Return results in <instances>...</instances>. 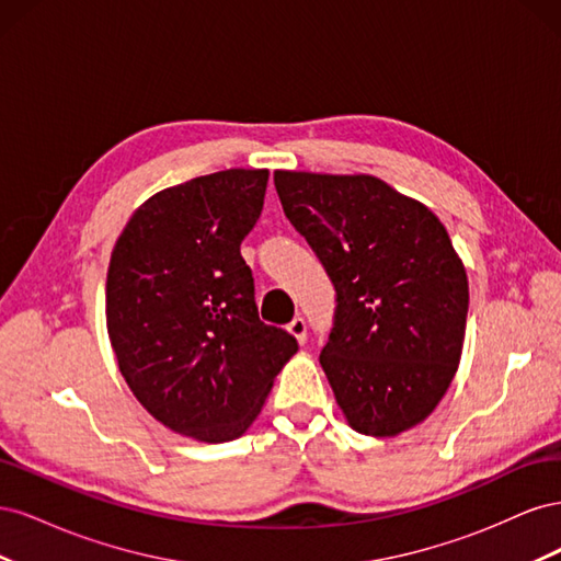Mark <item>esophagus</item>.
<instances>
[{
    "label": "esophagus",
    "mask_w": 561,
    "mask_h": 561,
    "mask_svg": "<svg viewBox=\"0 0 561 561\" xmlns=\"http://www.w3.org/2000/svg\"><path fill=\"white\" fill-rule=\"evenodd\" d=\"M287 332H290L299 344H304V342H307V320L295 318L290 325H287Z\"/></svg>",
    "instance_id": "obj_1"
}]
</instances>
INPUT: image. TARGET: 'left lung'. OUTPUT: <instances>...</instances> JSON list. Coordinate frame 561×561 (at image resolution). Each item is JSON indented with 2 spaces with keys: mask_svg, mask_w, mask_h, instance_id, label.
I'll list each match as a JSON object with an SVG mask.
<instances>
[{
  "mask_svg": "<svg viewBox=\"0 0 561 561\" xmlns=\"http://www.w3.org/2000/svg\"><path fill=\"white\" fill-rule=\"evenodd\" d=\"M285 217L336 290L320 365L353 431L393 437L426 419L458 369L468 278L445 225L371 175L276 171Z\"/></svg>",
  "mask_w": 561,
  "mask_h": 561,
  "instance_id": "left-lung-1",
  "label": "left lung"
}]
</instances>
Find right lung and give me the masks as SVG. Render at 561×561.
<instances>
[{
  "label": "right lung",
  "instance_id": "1",
  "mask_svg": "<svg viewBox=\"0 0 561 561\" xmlns=\"http://www.w3.org/2000/svg\"><path fill=\"white\" fill-rule=\"evenodd\" d=\"M268 171L231 168L147 198L107 268V332L133 396L198 443L241 437L297 339L264 325L241 243Z\"/></svg>",
  "mask_w": 561,
  "mask_h": 561
}]
</instances>
